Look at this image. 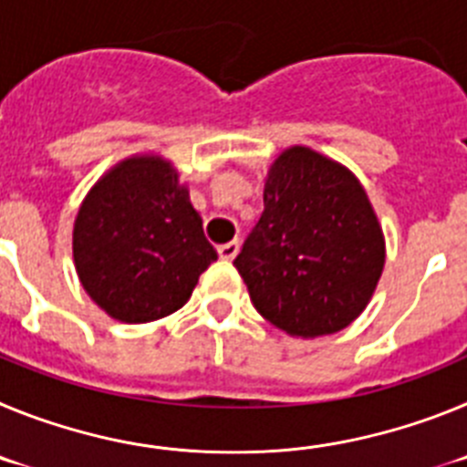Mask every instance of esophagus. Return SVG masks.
Instances as JSON below:
<instances>
[{"label": "esophagus", "mask_w": 467, "mask_h": 467, "mask_svg": "<svg viewBox=\"0 0 467 467\" xmlns=\"http://www.w3.org/2000/svg\"><path fill=\"white\" fill-rule=\"evenodd\" d=\"M238 250H241V243H238V241H229V243H224V245L217 247V253H220V257L226 259V262H231V259H236Z\"/></svg>", "instance_id": "esophagus-1"}]
</instances>
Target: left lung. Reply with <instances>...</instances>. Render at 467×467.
<instances>
[{"mask_svg":"<svg viewBox=\"0 0 467 467\" xmlns=\"http://www.w3.org/2000/svg\"><path fill=\"white\" fill-rule=\"evenodd\" d=\"M383 264L386 238L360 180L311 147L285 150L234 262L259 316L301 339L341 332L367 308Z\"/></svg>","mask_w":467,"mask_h":467,"instance_id":"1","label":"left lung"}]
</instances>
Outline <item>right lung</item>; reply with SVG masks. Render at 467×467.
Instances as JSON below:
<instances>
[{
	"label": "right lung",
	"mask_w": 467,
	"mask_h": 467,
	"mask_svg": "<svg viewBox=\"0 0 467 467\" xmlns=\"http://www.w3.org/2000/svg\"><path fill=\"white\" fill-rule=\"evenodd\" d=\"M72 254L86 295L128 325L182 308L217 259L187 184L151 151L119 161L90 187L74 220Z\"/></svg>",
	"instance_id": "add662e5"
}]
</instances>
